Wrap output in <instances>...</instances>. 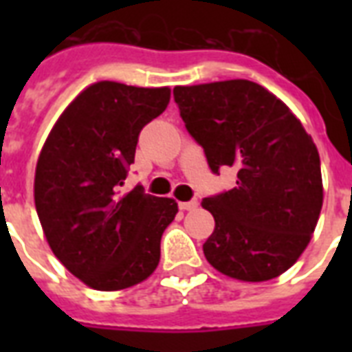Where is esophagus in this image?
<instances>
[{
    "mask_svg": "<svg viewBox=\"0 0 352 352\" xmlns=\"http://www.w3.org/2000/svg\"><path fill=\"white\" fill-rule=\"evenodd\" d=\"M199 206L197 199H192V201H184V203H179V208L181 210H195Z\"/></svg>",
    "mask_w": 352,
    "mask_h": 352,
    "instance_id": "esophagus-1",
    "label": "esophagus"
}]
</instances>
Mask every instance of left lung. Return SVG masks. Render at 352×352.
Listing matches in <instances>:
<instances>
[{
	"label": "left lung",
	"mask_w": 352,
	"mask_h": 352,
	"mask_svg": "<svg viewBox=\"0 0 352 352\" xmlns=\"http://www.w3.org/2000/svg\"><path fill=\"white\" fill-rule=\"evenodd\" d=\"M188 133L212 173L230 166L235 188L203 199L215 228L208 263L241 281H267L305 250L323 203L316 144L283 102L248 80L175 87Z\"/></svg>",
	"instance_id": "obj_1"
}]
</instances>
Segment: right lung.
<instances>
[{"mask_svg":"<svg viewBox=\"0 0 352 352\" xmlns=\"http://www.w3.org/2000/svg\"><path fill=\"white\" fill-rule=\"evenodd\" d=\"M170 89L117 82L89 85L47 137L36 164L34 203L62 265L96 290L140 283L160 259V237L179 212L173 199L120 195L138 135L164 111Z\"/></svg>","mask_w":352,"mask_h":352,"instance_id":"right-lung-1","label":"right lung"}]
</instances>
